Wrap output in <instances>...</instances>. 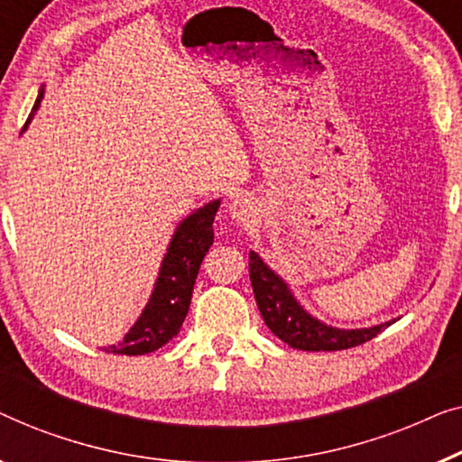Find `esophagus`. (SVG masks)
<instances>
[{
    "label": "esophagus",
    "mask_w": 462,
    "mask_h": 462,
    "mask_svg": "<svg viewBox=\"0 0 462 462\" xmlns=\"http://www.w3.org/2000/svg\"><path fill=\"white\" fill-rule=\"evenodd\" d=\"M230 217L238 224H249L253 216H255V207L246 197H234L228 205Z\"/></svg>",
    "instance_id": "34e87169"
}]
</instances>
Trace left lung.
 I'll return each mask as SVG.
<instances>
[{"mask_svg":"<svg viewBox=\"0 0 462 462\" xmlns=\"http://www.w3.org/2000/svg\"><path fill=\"white\" fill-rule=\"evenodd\" d=\"M249 276L265 327L278 339L295 349H303V352H339V349L362 346V343L370 341L392 324L385 322L381 327L360 330H339L327 327V324L311 318L308 311H303L301 305L291 295L287 284L282 282V278H278L255 251L249 253Z\"/></svg>","mask_w":462,"mask_h":462,"instance_id":"1","label":"left lung"}]
</instances>
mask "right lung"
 Masks as SVG:
<instances>
[{"label": "right lung", "instance_id": "obj_1", "mask_svg": "<svg viewBox=\"0 0 462 462\" xmlns=\"http://www.w3.org/2000/svg\"><path fill=\"white\" fill-rule=\"evenodd\" d=\"M42 98L43 89L37 96L31 116L35 115ZM27 123H24V127H27ZM217 209L219 200H213L178 226L171 243H169L163 263H161V274L146 310L142 311L138 322L125 335V339L119 346L104 347L106 352L123 356L151 354L180 333L181 322H184L188 308H190L199 268L213 245V219H216Z\"/></svg>", "mask_w": 462, "mask_h": 462}]
</instances>
